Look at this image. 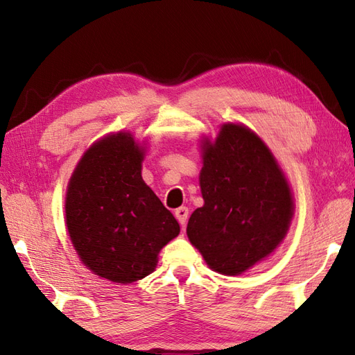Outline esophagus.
<instances>
[{
    "instance_id": "obj_1",
    "label": "esophagus",
    "mask_w": 355,
    "mask_h": 355,
    "mask_svg": "<svg viewBox=\"0 0 355 355\" xmlns=\"http://www.w3.org/2000/svg\"><path fill=\"white\" fill-rule=\"evenodd\" d=\"M175 218L178 220V223L184 227L186 223H187V218H189V209H187V207H178L175 210Z\"/></svg>"
}]
</instances>
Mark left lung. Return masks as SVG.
Segmentation results:
<instances>
[{
    "label": "left lung",
    "instance_id": "obj_1",
    "mask_svg": "<svg viewBox=\"0 0 355 355\" xmlns=\"http://www.w3.org/2000/svg\"><path fill=\"white\" fill-rule=\"evenodd\" d=\"M200 186L205 206L186 232L212 270L241 275L284 239L294 209L290 187L250 130L227 123L215 143H205Z\"/></svg>",
    "mask_w": 355,
    "mask_h": 355
}]
</instances>
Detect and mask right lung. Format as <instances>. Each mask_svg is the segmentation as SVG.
<instances>
[{"mask_svg": "<svg viewBox=\"0 0 355 355\" xmlns=\"http://www.w3.org/2000/svg\"><path fill=\"white\" fill-rule=\"evenodd\" d=\"M143 150L130 134L97 141L70 180L65 218L71 243L94 275L119 284L148 276L175 218L141 178Z\"/></svg>", "mask_w": 355, "mask_h": 355, "instance_id": "1", "label": "right lung"}]
</instances>
